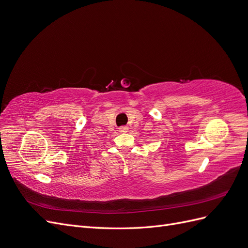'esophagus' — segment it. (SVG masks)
<instances>
[{"label":"esophagus","instance_id":"1","mask_svg":"<svg viewBox=\"0 0 248 248\" xmlns=\"http://www.w3.org/2000/svg\"><path fill=\"white\" fill-rule=\"evenodd\" d=\"M128 127H127V126H121V127H120V128H119V131L120 132H121V133H126V132H128Z\"/></svg>","mask_w":248,"mask_h":248}]
</instances>
